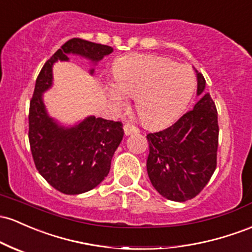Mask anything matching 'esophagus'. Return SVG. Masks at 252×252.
Returning a JSON list of instances; mask_svg holds the SVG:
<instances>
[{
    "label": "esophagus",
    "instance_id": "1",
    "mask_svg": "<svg viewBox=\"0 0 252 252\" xmlns=\"http://www.w3.org/2000/svg\"><path fill=\"white\" fill-rule=\"evenodd\" d=\"M124 129V132H126V135H130V134H134V132H139L140 129L137 128L136 126H134V124L131 123H126L123 126Z\"/></svg>",
    "mask_w": 252,
    "mask_h": 252
}]
</instances>
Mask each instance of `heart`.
Returning a JSON list of instances; mask_svg holds the SVG:
<instances>
[{"mask_svg": "<svg viewBox=\"0 0 252 252\" xmlns=\"http://www.w3.org/2000/svg\"><path fill=\"white\" fill-rule=\"evenodd\" d=\"M116 84L107 85L113 105L123 109L128 96L145 126L161 128L181 116L191 99L196 79L191 68L157 55H128L113 65Z\"/></svg>", "mask_w": 252, "mask_h": 252, "instance_id": "heart-1", "label": "heart"}]
</instances>
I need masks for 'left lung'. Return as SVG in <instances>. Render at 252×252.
Returning <instances> with one entry per match:
<instances>
[{
    "mask_svg": "<svg viewBox=\"0 0 252 252\" xmlns=\"http://www.w3.org/2000/svg\"><path fill=\"white\" fill-rule=\"evenodd\" d=\"M206 80L197 73L200 100L176 123L149 132L147 172L151 183L165 198L184 202L196 197L217 168L219 145L218 111Z\"/></svg>",
    "mask_w": 252,
    "mask_h": 252,
    "instance_id": "obj_1",
    "label": "left lung"
}]
</instances>
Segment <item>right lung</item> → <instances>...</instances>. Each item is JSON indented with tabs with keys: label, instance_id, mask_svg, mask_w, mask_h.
I'll return each instance as SVG.
<instances>
[{
	"label": "right lung",
	"instance_id": "add662e5",
	"mask_svg": "<svg viewBox=\"0 0 252 252\" xmlns=\"http://www.w3.org/2000/svg\"><path fill=\"white\" fill-rule=\"evenodd\" d=\"M112 51L109 45L73 38L46 61L35 81L29 112V140L33 161L43 178L65 195L90 191L104 181L124 131L121 122L94 116L75 126L63 128L48 116L41 94L51 87L55 62L68 61L69 54L98 62ZM93 73L94 69L91 70Z\"/></svg>",
	"mask_w": 252,
	"mask_h": 252
}]
</instances>
